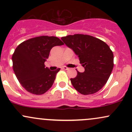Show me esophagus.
<instances>
[{"label":"esophagus","instance_id":"1","mask_svg":"<svg viewBox=\"0 0 132 132\" xmlns=\"http://www.w3.org/2000/svg\"><path fill=\"white\" fill-rule=\"evenodd\" d=\"M63 68L64 69H65V70H68V69H69V68H68V67H66V66H63Z\"/></svg>","mask_w":132,"mask_h":132}]
</instances>
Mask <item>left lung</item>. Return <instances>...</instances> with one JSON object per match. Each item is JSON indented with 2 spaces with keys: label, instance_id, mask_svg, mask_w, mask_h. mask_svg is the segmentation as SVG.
Wrapping results in <instances>:
<instances>
[{
  "label": "left lung",
  "instance_id": "obj_1",
  "mask_svg": "<svg viewBox=\"0 0 132 132\" xmlns=\"http://www.w3.org/2000/svg\"><path fill=\"white\" fill-rule=\"evenodd\" d=\"M68 48L78 56L84 68L83 72L71 78L72 85L83 95L94 94L102 88L113 68V54L103 41L86 35L76 34L62 37Z\"/></svg>",
  "mask_w": 132,
  "mask_h": 132
}]
</instances>
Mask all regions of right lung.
I'll return each mask as SVG.
<instances>
[{
	"mask_svg": "<svg viewBox=\"0 0 132 132\" xmlns=\"http://www.w3.org/2000/svg\"><path fill=\"white\" fill-rule=\"evenodd\" d=\"M63 45L58 38L41 36L25 41L16 47L12 56L13 69L27 91L41 95L51 88L60 68L50 71L44 64L51 48Z\"/></svg>",
	"mask_w": 132,
	"mask_h": 132,
	"instance_id": "1",
	"label": "right lung"
}]
</instances>
